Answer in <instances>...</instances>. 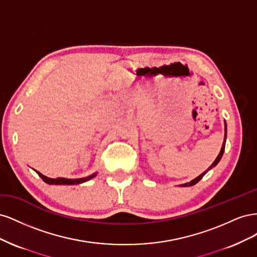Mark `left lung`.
I'll list each match as a JSON object with an SVG mask.
<instances>
[{
  "label": "left lung",
  "instance_id": "obj_1",
  "mask_svg": "<svg viewBox=\"0 0 257 257\" xmlns=\"http://www.w3.org/2000/svg\"><path fill=\"white\" fill-rule=\"evenodd\" d=\"M224 125H225V135H224V143H223V146H222V148H221V151H220V153H219V155H217L216 157V159H215V161L212 163L211 164V166H210L207 170H205V172L203 173V174H200L198 177H196L195 179H193L192 181H190V182H188V183H184V184H181V186H192V185H195L201 178H203L206 174H207V172L208 170H210L211 168H213V167H215L216 165H217V163H219L220 161H221V159H222V157H223V153H224V150H225V143H226V132H227V128H226V122H224Z\"/></svg>",
  "mask_w": 257,
  "mask_h": 257
}]
</instances>
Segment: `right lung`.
<instances>
[{
	"label": "right lung",
	"mask_w": 257,
	"mask_h": 257,
	"mask_svg": "<svg viewBox=\"0 0 257 257\" xmlns=\"http://www.w3.org/2000/svg\"><path fill=\"white\" fill-rule=\"evenodd\" d=\"M35 172L37 173V175L40 176L43 180L48 183V184H57V185H74V184H80V183H83V182H87L89 180H91L92 178H94L97 173H94L92 174L88 177H84V178H79V179H66V178H57V179H53V178H48L44 176L43 174H41L40 172H37V170H35Z\"/></svg>",
	"instance_id": "add662e5"
}]
</instances>
